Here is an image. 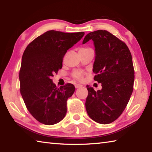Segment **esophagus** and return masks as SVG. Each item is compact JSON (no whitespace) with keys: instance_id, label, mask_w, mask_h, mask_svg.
Here are the masks:
<instances>
[{"instance_id":"34e87169","label":"esophagus","mask_w":152,"mask_h":152,"mask_svg":"<svg viewBox=\"0 0 152 152\" xmlns=\"http://www.w3.org/2000/svg\"><path fill=\"white\" fill-rule=\"evenodd\" d=\"M74 86H75V87H76V88H80V87L82 86L81 84H74Z\"/></svg>"}]
</instances>
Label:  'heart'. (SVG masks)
Segmentation results:
<instances>
[{
    "mask_svg": "<svg viewBox=\"0 0 152 152\" xmlns=\"http://www.w3.org/2000/svg\"><path fill=\"white\" fill-rule=\"evenodd\" d=\"M88 49L89 48H81L80 50H88ZM73 77L77 80H81L83 77V72L80 70H76L73 73Z\"/></svg>",
    "mask_w": 152,
    "mask_h": 152,
    "instance_id": "heart-1",
    "label": "heart"
}]
</instances>
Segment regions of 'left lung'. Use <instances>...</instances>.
Returning <instances> with one entry per match:
<instances>
[{
	"label": "left lung",
	"mask_w": 152,
	"mask_h": 152,
	"mask_svg": "<svg viewBox=\"0 0 152 152\" xmlns=\"http://www.w3.org/2000/svg\"><path fill=\"white\" fill-rule=\"evenodd\" d=\"M91 39L95 48L94 80L101 83L102 89L95 91L86 86V109L95 122L109 124L122 114L132 96L135 78L132 56L127 45L107 31L89 33L82 43Z\"/></svg>",
	"instance_id": "left-lung-1"
}]
</instances>
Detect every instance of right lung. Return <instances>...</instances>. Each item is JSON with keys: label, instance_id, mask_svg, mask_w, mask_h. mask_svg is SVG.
Here are the masks:
<instances>
[{"label": "right lung", "instance_id": "1", "mask_svg": "<svg viewBox=\"0 0 152 152\" xmlns=\"http://www.w3.org/2000/svg\"><path fill=\"white\" fill-rule=\"evenodd\" d=\"M84 35V32L48 31L31 42L23 54L20 94L29 113L43 124H56L66 116L67 100L74 94L75 87L68 83L58 88L51 78L62 68L67 50Z\"/></svg>", "mask_w": 152, "mask_h": 152}]
</instances>
